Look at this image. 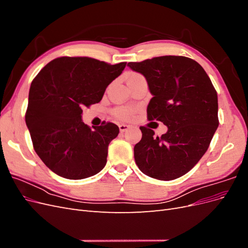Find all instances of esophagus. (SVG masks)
Instances as JSON below:
<instances>
[{
	"mask_svg": "<svg viewBox=\"0 0 248 248\" xmlns=\"http://www.w3.org/2000/svg\"><path fill=\"white\" fill-rule=\"evenodd\" d=\"M119 129L121 132H125L129 129V125H126V124H120L119 125Z\"/></svg>",
	"mask_w": 248,
	"mask_h": 248,
	"instance_id": "1",
	"label": "esophagus"
}]
</instances>
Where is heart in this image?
Masks as SVG:
<instances>
[{"mask_svg":"<svg viewBox=\"0 0 248 248\" xmlns=\"http://www.w3.org/2000/svg\"><path fill=\"white\" fill-rule=\"evenodd\" d=\"M139 77V74L137 73H128V76H127V78H137ZM115 114L117 117L124 119V120H128L132 117L133 115V109L130 108H119L115 110Z\"/></svg>","mask_w":248,"mask_h":248,"instance_id":"obj_1","label":"heart"}]
</instances>
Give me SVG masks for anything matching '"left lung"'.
<instances>
[{"instance_id": "1", "label": "left lung", "mask_w": 248, "mask_h": 248, "mask_svg": "<svg viewBox=\"0 0 248 248\" xmlns=\"http://www.w3.org/2000/svg\"><path fill=\"white\" fill-rule=\"evenodd\" d=\"M127 66L145 77L152 94L147 114L168 127L161 137L140 127L134 159L145 175L170 181L189 171L206 153L218 127L217 93L204 68L192 59L163 56Z\"/></svg>"}]
</instances>
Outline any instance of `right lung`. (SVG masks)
<instances>
[{"instance_id":"right-lung-1","label":"right lung","mask_w":248,"mask_h":248,"mask_svg":"<svg viewBox=\"0 0 248 248\" xmlns=\"http://www.w3.org/2000/svg\"><path fill=\"white\" fill-rule=\"evenodd\" d=\"M126 62L109 65L87 57L52 60L37 74L29 92L26 124L35 151L44 164L66 179L94 176L106 167L114 123L90 127L82 107L98 103Z\"/></svg>"}]
</instances>
